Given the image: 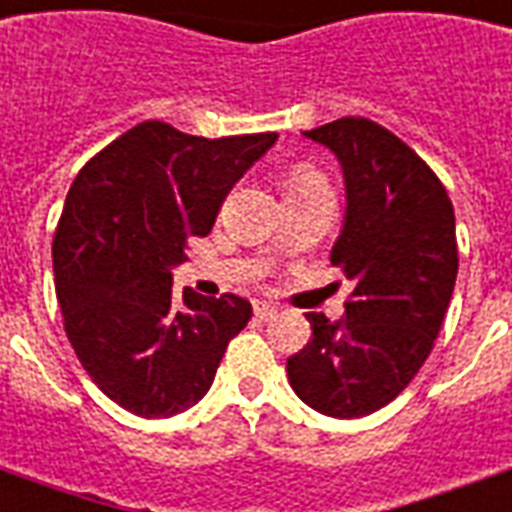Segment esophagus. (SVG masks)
<instances>
[{"label":"esophagus","mask_w":512,"mask_h":512,"mask_svg":"<svg viewBox=\"0 0 512 512\" xmlns=\"http://www.w3.org/2000/svg\"><path fill=\"white\" fill-rule=\"evenodd\" d=\"M279 312V306L268 304V301H255V314L260 320H268V317H274Z\"/></svg>","instance_id":"esophagus-1"}]
</instances>
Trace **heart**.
<instances>
[{
  "label": "heart",
  "mask_w": 512,
  "mask_h": 512,
  "mask_svg": "<svg viewBox=\"0 0 512 512\" xmlns=\"http://www.w3.org/2000/svg\"><path fill=\"white\" fill-rule=\"evenodd\" d=\"M314 184H325V181L312 165H295V168L290 170V192H293V189L314 187Z\"/></svg>",
  "instance_id": "obj_1"
}]
</instances>
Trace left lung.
<instances>
[{"instance_id": "left-lung-1", "label": "left lung", "mask_w": 512, "mask_h": 512, "mask_svg": "<svg viewBox=\"0 0 512 512\" xmlns=\"http://www.w3.org/2000/svg\"><path fill=\"white\" fill-rule=\"evenodd\" d=\"M344 173L331 266L352 285L347 314L309 312L312 339L287 358L298 399L331 418H363L399 396L429 358L458 274L453 203L418 154L361 116L304 132Z\"/></svg>"}]
</instances>
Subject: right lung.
<instances>
[{"mask_svg": "<svg viewBox=\"0 0 512 512\" xmlns=\"http://www.w3.org/2000/svg\"><path fill=\"white\" fill-rule=\"evenodd\" d=\"M276 132L198 138L143 121L86 162L54 236L56 298L78 361L119 407L170 418L198 404L252 317L233 293L173 295V268Z\"/></svg>", "mask_w": 512, "mask_h": 512, "instance_id": "1", "label": "right lung"}]
</instances>
